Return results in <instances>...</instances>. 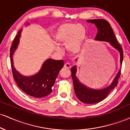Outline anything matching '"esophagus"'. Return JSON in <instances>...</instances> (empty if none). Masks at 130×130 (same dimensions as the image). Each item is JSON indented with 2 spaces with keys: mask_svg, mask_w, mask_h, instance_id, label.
Returning <instances> with one entry per match:
<instances>
[{
  "mask_svg": "<svg viewBox=\"0 0 130 130\" xmlns=\"http://www.w3.org/2000/svg\"><path fill=\"white\" fill-rule=\"evenodd\" d=\"M64 67L66 68H68V69H70V68H71V65H70L69 63H66L64 65Z\"/></svg>",
  "mask_w": 130,
  "mask_h": 130,
  "instance_id": "obj_1",
  "label": "esophagus"
}]
</instances>
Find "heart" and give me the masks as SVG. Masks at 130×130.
Listing matches in <instances>:
<instances>
[{
    "mask_svg": "<svg viewBox=\"0 0 130 130\" xmlns=\"http://www.w3.org/2000/svg\"><path fill=\"white\" fill-rule=\"evenodd\" d=\"M57 43L66 46L67 50L71 54L79 53L83 49L86 38V31L81 25L66 23L58 28L54 35ZM56 50L61 51V49L57 46Z\"/></svg>",
    "mask_w": 130,
    "mask_h": 130,
    "instance_id": "obj_1",
    "label": "heart"
}]
</instances>
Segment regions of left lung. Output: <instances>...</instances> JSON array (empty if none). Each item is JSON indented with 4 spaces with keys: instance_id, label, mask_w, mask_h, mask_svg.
I'll list each match as a JSON object with an SVG mask.
<instances>
[{
    "instance_id": "8db88e82",
    "label": "left lung",
    "mask_w": 130,
    "mask_h": 130,
    "mask_svg": "<svg viewBox=\"0 0 130 130\" xmlns=\"http://www.w3.org/2000/svg\"><path fill=\"white\" fill-rule=\"evenodd\" d=\"M87 22L94 24L98 29V33L95 38V40L100 41H106L116 49L120 53V65H122L123 59V50L121 46L119 44L112 29L111 25L106 20L104 19H90ZM71 77L73 81V86L76 95L79 100L86 104L97 103L105 99L108 94L111 92L118 84V79L120 76L121 70L119 72L112 82L111 85L102 89H94L88 87L86 85L80 83L76 76L77 71L76 66L74 65L71 68Z\"/></svg>"
}]
</instances>
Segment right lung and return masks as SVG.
<instances>
[{
    "label": "right lung",
    "instance_id": "add662e5",
    "mask_svg": "<svg viewBox=\"0 0 130 130\" xmlns=\"http://www.w3.org/2000/svg\"><path fill=\"white\" fill-rule=\"evenodd\" d=\"M29 24L28 22L26 26ZM21 32L22 29L18 31L10 48V60L13 77L18 86L27 95L35 98L44 97L53 91L52 87L54 84L56 79L64 65L63 61L47 59L37 73L30 76L22 75L13 66V54L19 44Z\"/></svg>",
    "mask_w": 130,
    "mask_h": 130
}]
</instances>
